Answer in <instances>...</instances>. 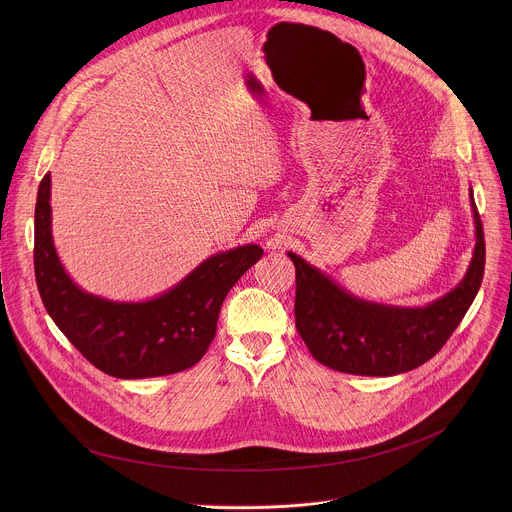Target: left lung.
Here are the masks:
<instances>
[{
  "instance_id": "8db88e82",
  "label": "left lung",
  "mask_w": 512,
  "mask_h": 512,
  "mask_svg": "<svg viewBox=\"0 0 512 512\" xmlns=\"http://www.w3.org/2000/svg\"><path fill=\"white\" fill-rule=\"evenodd\" d=\"M475 248L463 280L424 307L366 301L325 276L301 256L295 266V327L321 365L347 374L392 376L430 361L461 323L483 282L485 236L473 191Z\"/></svg>"
}]
</instances>
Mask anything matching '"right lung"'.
<instances>
[{
	"label": "right lung",
	"mask_w": 512,
	"mask_h": 512,
	"mask_svg": "<svg viewBox=\"0 0 512 512\" xmlns=\"http://www.w3.org/2000/svg\"><path fill=\"white\" fill-rule=\"evenodd\" d=\"M262 254L258 244L230 248L157 297L112 301L78 288L63 268L51 230V175L39 185L33 258L43 305L82 357L116 378L165 376L197 365L215 339L226 293Z\"/></svg>",
	"instance_id": "1"
}]
</instances>
